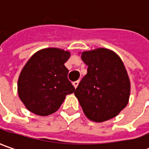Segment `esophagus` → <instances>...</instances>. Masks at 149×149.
I'll use <instances>...</instances> for the list:
<instances>
[{"instance_id":"34e87169","label":"esophagus","mask_w":149,"mask_h":149,"mask_svg":"<svg viewBox=\"0 0 149 149\" xmlns=\"http://www.w3.org/2000/svg\"><path fill=\"white\" fill-rule=\"evenodd\" d=\"M79 83V80H76V81H74V82H73V85L74 86V88H77L78 84Z\"/></svg>"}]
</instances>
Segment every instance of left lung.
I'll list each match as a JSON object with an SVG mask.
<instances>
[{
  "label": "left lung",
  "instance_id": "8db88e82",
  "mask_svg": "<svg viewBox=\"0 0 149 149\" xmlns=\"http://www.w3.org/2000/svg\"><path fill=\"white\" fill-rule=\"evenodd\" d=\"M88 65L74 95L84 114L92 121L104 122L115 117L128 104L130 82L118 55L104 48L81 54Z\"/></svg>",
  "mask_w": 149,
  "mask_h": 149
}]
</instances>
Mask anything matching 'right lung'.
I'll list each match as a JSON object with an SVG mask.
<instances>
[{
    "label": "right lung",
    "mask_w": 149,
    "mask_h": 149,
    "mask_svg": "<svg viewBox=\"0 0 149 149\" xmlns=\"http://www.w3.org/2000/svg\"><path fill=\"white\" fill-rule=\"evenodd\" d=\"M70 52L47 48L36 52L24 66L18 80V95L28 110L46 116L56 111L67 95L74 92L65 63Z\"/></svg>",
    "instance_id": "1"
}]
</instances>
